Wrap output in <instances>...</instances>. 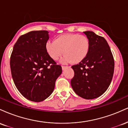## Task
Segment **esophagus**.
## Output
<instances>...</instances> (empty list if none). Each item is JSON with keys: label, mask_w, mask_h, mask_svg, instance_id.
<instances>
[{"label": "esophagus", "mask_w": 128, "mask_h": 128, "mask_svg": "<svg viewBox=\"0 0 128 128\" xmlns=\"http://www.w3.org/2000/svg\"><path fill=\"white\" fill-rule=\"evenodd\" d=\"M67 66H62V70H65V69L67 68Z\"/></svg>", "instance_id": "1"}]
</instances>
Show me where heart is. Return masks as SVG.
<instances>
[{
	"instance_id": "obj_1",
	"label": "heart",
	"mask_w": 128,
	"mask_h": 128,
	"mask_svg": "<svg viewBox=\"0 0 128 128\" xmlns=\"http://www.w3.org/2000/svg\"><path fill=\"white\" fill-rule=\"evenodd\" d=\"M90 42L88 38L78 34H66L55 39L49 40L46 44V50L49 56L56 61L64 54L61 60L62 63L72 62L78 64L81 62L88 54Z\"/></svg>"
}]
</instances>
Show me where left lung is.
<instances>
[{
	"label": "left lung",
	"instance_id": "8db88e82",
	"mask_svg": "<svg viewBox=\"0 0 128 128\" xmlns=\"http://www.w3.org/2000/svg\"><path fill=\"white\" fill-rule=\"evenodd\" d=\"M84 33L90 42L88 55L78 64L72 66L74 72L71 86L78 96L92 99L103 94L114 74V61L106 40L92 31Z\"/></svg>",
	"mask_w": 128,
	"mask_h": 128
}]
</instances>
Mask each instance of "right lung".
<instances>
[{
	"label": "right lung",
	"instance_id": "add662e5",
	"mask_svg": "<svg viewBox=\"0 0 128 128\" xmlns=\"http://www.w3.org/2000/svg\"><path fill=\"white\" fill-rule=\"evenodd\" d=\"M48 30H34L21 36L14 46L10 59L11 74L16 87L24 98L42 102L52 93L62 73L48 55Z\"/></svg>",
	"mask_w": 128,
	"mask_h": 128
}]
</instances>
